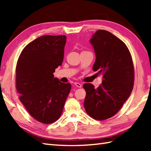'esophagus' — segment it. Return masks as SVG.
I'll return each mask as SVG.
<instances>
[{"instance_id":"esophagus-1","label":"esophagus","mask_w":151,"mask_h":151,"mask_svg":"<svg viewBox=\"0 0 151 151\" xmlns=\"http://www.w3.org/2000/svg\"><path fill=\"white\" fill-rule=\"evenodd\" d=\"M75 85L77 88H82V84H80V83H78V82H75Z\"/></svg>"}]
</instances>
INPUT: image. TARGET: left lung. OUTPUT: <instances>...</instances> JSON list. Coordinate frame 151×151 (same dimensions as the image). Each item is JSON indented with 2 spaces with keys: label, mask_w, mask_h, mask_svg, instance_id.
<instances>
[{
  "label": "left lung",
  "mask_w": 151,
  "mask_h": 151,
  "mask_svg": "<svg viewBox=\"0 0 151 151\" xmlns=\"http://www.w3.org/2000/svg\"><path fill=\"white\" fill-rule=\"evenodd\" d=\"M90 43L96 60L93 70L102 75L97 88L84 84L86 91L84 108L97 120H105L116 114L129 97L134 81V69L130 51L126 45L110 32L99 30Z\"/></svg>",
  "instance_id": "1"
}]
</instances>
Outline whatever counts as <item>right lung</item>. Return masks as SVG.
Returning <instances> with one entry per match:
<instances>
[{
	"mask_svg": "<svg viewBox=\"0 0 151 151\" xmlns=\"http://www.w3.org/2000/svg\"><path fill=\"white\" fill-rule=\"evenodd\" d=\"M65 36H43L25 47L16 66L19 99L31 116L44 124L60 118L71 88L53 73L62 65Z\"/></svg>",
	"mask_w": 151,
	"mask_h": 151,
	"instance_id": "1",
	"label": "right lung"
}]
</instances>
